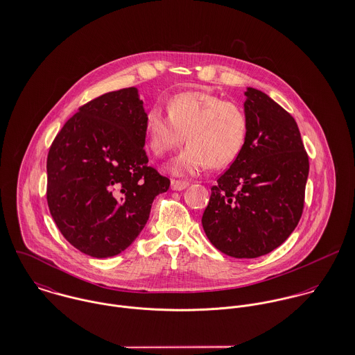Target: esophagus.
Returning <instances> with one entry per match:
<instances>
[{"instance_id": "1", "label": "esophagus", "mask_w": 355, "mask_h": 355, "mask_svg": "<svg viewBox=\"0 0 355 355\" xmlns=\"http://www.w3.org/2000/svg\"><path fill=\"white\" fill-rule=\"evenodd\" d=\"M187 186H189V182H186V180H175V179H172V182H171V189L175 190V191L184 190Z\"/></svg>"}]
</instances>
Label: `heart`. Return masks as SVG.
<instances>
[{
	"label": "heart",
	"mask_w": 355,
	"mask_h": 355,
	"mask_svg": "<svg viewBox=\"0 0 355 355\" xmlns=\"http://www.w3.org/2000/svg\"><path fill=\"white\" fill-rule=\"evenodd\" d=\"M166 110L168 114L158 107L148 110L145 132L157 157L178 149L186 137L189 146L171 166L175 175H196L207 165L224 168L238 158L248 142L249 120L235 102L194 90L172 97Z\"/></svg>",
	"instance_id": "b5f03b06"
}]
</instances>
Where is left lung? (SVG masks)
I'll list each match as a JSON object with an SVG mask.
<instances>
[{"mask_svg": "<svg viewBox=\"0 0 355 355\" xmlns=\"http://www.w3.org/2000/svg\"><path fill=\"white\" fill-rule=\"evenodd\" d=\"M245 96L248 142L211 187L202 227L221 253L257 258L279 248L298 225L309 157L286 109L252 87Z\"/></svg>", "mask_w": 355, "mask_h": 355, "instance_id": "8db88e82", "label": "left lung"}]
</instances>
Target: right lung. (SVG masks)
Returning <instances> with one entry per match:
<instances>
[{"instance_id":"1","label":"right lung","mask_w":355,"mask_h":355,"mask_svg":"<svg viewBox=\"0 0 355 355\" xmlns=\"http://www.w3.org/2000/svg\"><path fill=\"white\" fill-rule=\"evenodd\" d=\"M144 102L135 87L82 105L51 142L46 200L62 236L79 252H124L171 180L149 165Z\"/></svg>"}]
</instances>
